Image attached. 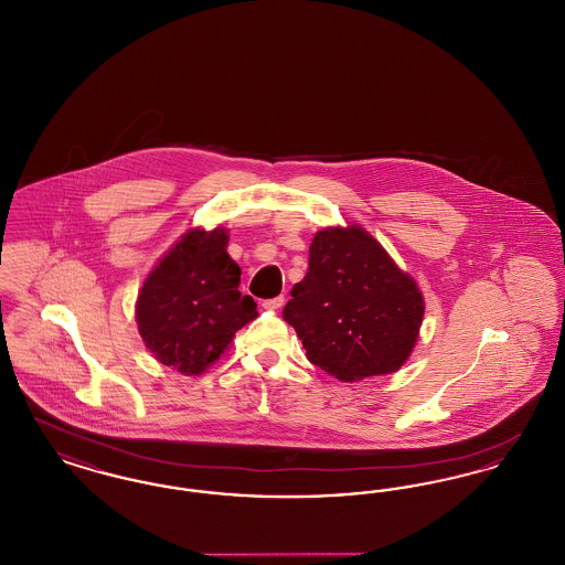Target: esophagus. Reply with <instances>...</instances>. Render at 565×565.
<instances>
[{
    "label": "esophagus",
    "mask_w": 565,
    "mask_h": 565,
    "mask_svg": "<svg viewBox=\"0 0 565 565\" xmlns=\"http://www.w3.org/2000/svg\"><path fill=\"white\" fill-rule=\"evenodd\" d=\"M284 296H275V298H269V300H263V309H267V311H277V309H281L284 307Z\"/></svg>",
    "instance_id": "34e87169"
}]
</instances>
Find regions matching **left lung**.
Wrapping results in <instances>:
<instances>
[{
    "label": "left lung",
    "instance_id": "left-lung-1",
    "mask_svg": "<svg viewBox=\"0 0 565 565\" xmlns=\"http://www.w3.org/2000/svg\"><path fill=\"white\" fill-rule=\"evenodd\" d=\"M284 307L307 358L341 381L396 373L419 337L424 295L358 224L328 226L309 245V269Z\"/></svg>",
    "mask_w": 565,
    "mask_h": 565
}]
</instances>
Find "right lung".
<instances>
[{"instance_id":"right-lung-1","label":"right lung","mask_w":565,"mask_h":565,"mask_svg":"<svg viewBox=\"0 0 565 565\" xmlns=\"http://www.w3.org/2000/svg\"><path fill=\"white\" fill-rule=\"evenodd\" d=\"M228 231L190 228L143 279L135 322L154 358L182 375H201L228 350L258 311L239 292V265L228 256Z\"/></svg>"}]
</instances>
